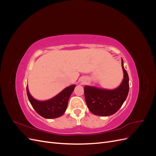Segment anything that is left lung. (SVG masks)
<instances>
[{
	"label": "left lung",
	"instance_id": "1",
	"mask_svg": "<svg viewBox=\"0 0 156 156\" xmlns=\"http://www.w3.org/2000/svg\"><path fill=\"white\" fill-rule=\"evenodd\" d=\"M124 79L119 87L112 90L85 86L84 98L88 109L94 115L108 116L115 114L123 105L129 92V77L124 68L122 59Z\"/></svg>",
	"mask_w": 156,
	"mask_h": 156
}]
</instances>
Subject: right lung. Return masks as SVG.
I'll use <instances>...</instances> for the list:
<instances>
[{
    "label": "right lung",
    "mask_w": 156,
    "mask_h": 156,
    "mask_svg": "<svg viewBox=\"0 0 156 156\" xmlns=\"http://www.w3.org/2000/svg\"><path fill=\"white\" fill-rule=\"evenodd\" d=\"M75 87V84L70 85L55 97L45 101H39L33 98L29 91L28 86H27V93L30 104L37 114L45 119H52L61 116L65 112L69 98Z\"/></svg>",
    "instance_id": "right-lung-1"
}]
</instances>
